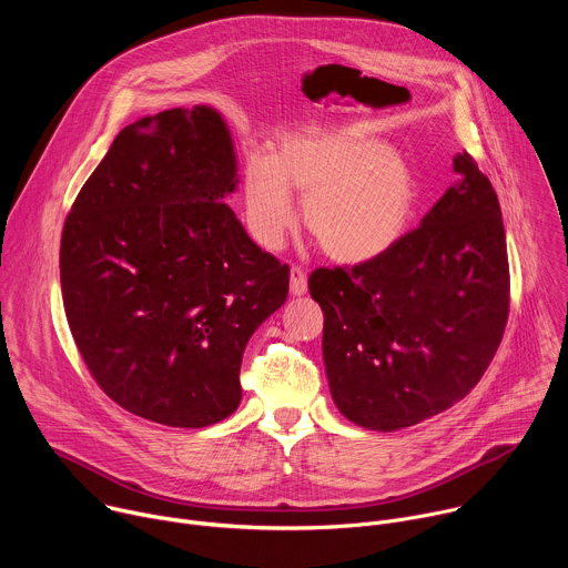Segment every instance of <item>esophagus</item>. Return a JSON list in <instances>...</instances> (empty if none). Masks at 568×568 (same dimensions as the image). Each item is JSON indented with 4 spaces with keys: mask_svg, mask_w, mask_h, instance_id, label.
<instances>
[{
    "mask_svg": "<svg viewBox=\"0 0 568 568\" xmlns=\"http://www.w3.org/2000/svg\"><path fill=\"white\" fill-rule=\"evenodd\" d=\"M290 292H292L294 296H301V294L307 292V274H305V270L298 267V265H294V267L290 270Z\"/></svg>",
    "mask_w": 568,
    "mask_h": 568,
    "instance_id": "esophagus-1",
    "label": "esophagus"
}]
</instances>
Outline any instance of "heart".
Segmentation results:
<instances>
[{
	"label": "heart",
	"instance_id": "obj_1",
	"mask_svg": "<svg viewBox=\"0 0 568 568\" xmlns=\"http://www.w3.org/2000/svg\"><path fill=\"white\" fill-rule=\"evenodd\" d=\"M290 193L303 197L305 229L323 254L348 265L390 250L416 209L407 161L359 130L292 134L270 161H247L242 202L265 250H278L296 222Z\"/></svg>",
	"mask_w": 568,
	"mask_h": 568
}]
</instances>
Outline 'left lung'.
Segmentation results:
<instances>
[{"mask_svg":"<svg viewBox=\"0 0 568 568\" xmlns=\"http://www.w3.org/2000/svg\"><path fill=\"white\" fill-rule=\"evenodd\" d=\"M463 182L390 250L353 267H316L323 362L337 409L395 432L463 399L488 371L510 312L499 197L469 152Z\"/></svg>","mask_w":568,"mask_h":568,"instance_id":"8db88e82","label":"left lung"}]
</instances>
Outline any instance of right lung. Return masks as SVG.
I'll return each mask as SVG.
<instances>
[{
    "mask_svg": "<svg viewBox=\"0 0 568 568\" xmlns=\"http://www.w3.org/2000/svg\"><path fill=\"white\" fill-rule=\"evenodd\" d=\"M229 130L211 108L123 128L80 189L60 240L71 337L125 412L200 429L231 416L254 331L290 290V267L245 233Z\"/></svg>",
    "mask_w": 568,
    "mask_h": 568,
    "instance_id": "right-lung-1",
    "label": "right lung"
}]
</instances>
